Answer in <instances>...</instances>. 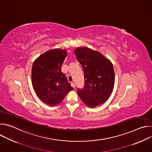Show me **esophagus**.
Listing matches in <instances>:
<instances>
[{"label": "esophagus", "mask_w": 152, "mask_h": 152, "mask_svg": "<svg viewBox=\"0 0 152 152\" xmlns=\"http://www.w3.org/2000/svg\"><path fill=\"white\" fill-rule=\"evenodd\" d=\"M71 85H72V86L73 88H74L75 89V88H76V85H75V83H71Z\"/></svg>", "instance_id": "obj_1"}]
</instances>
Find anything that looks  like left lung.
I'll use <instances>...</instances> for the list:
<instances>
[{"instance_id": "obj_1", "label": "left lung", "mask_w": 152, "mask_h": 152, "mask_svg": "<svg viewBox=\"0 0 152 152\" xmlns=\"http://www.w3.org/2000/svg\"><path fill=\"white\" fill-rule=\"evenodd\" d=\"M75 55L84 72V86L77 89L82 102L90 107L99 106L110 97L114 85L115 75L110 60L100 52L88 48H78Z\"/></svg>"}]
</instances>
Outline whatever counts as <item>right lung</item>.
<instances>
[{"instance_id":"right-lung-1","label":"right lung","mask_w":152,"mask_h":152,"mask_svg":"<svg viewBox=\"0 0 152 152\" xmlns=\"http://www.w3.org/2000/svg\"><path fill=\"white\" fill-rule=\"evenodd\" d=\"M66 50L55 49L38 57L32 68V82L39 99L50 106L56 105L74 88L61 72Z\"/></svg>"}]
</instances>
